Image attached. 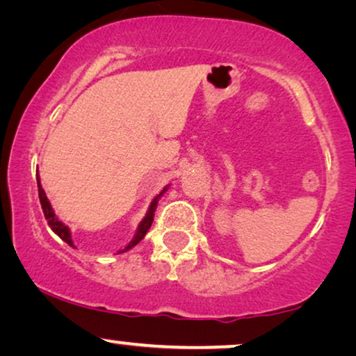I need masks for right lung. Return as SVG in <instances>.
<instances>
[{
	"mask_svg": "<svg viewBox=\"0 0 356 356\" xmlns=\"http://www.w3.org/2000/svg\"><path fill=\"white\" fill-rule=\"evenodd\" d=\"M37 184H38V197H40V204H42L43 213H45V218H47L48 225H50L51 230L55 232L56 235L60 236L63 241H66L67 245L74 248V243H72V238H71V232H70V228H67V227L65 225V223H63L61 220H58L56 213H55V211H53V207H51L50 201H48V199H47V194H45V191H43V188H42V184H40V178H38V173H37ZM167 189H168V186H165V188L162 189V191H160V194H157V196L154 197V201L150 202V207H149L147 213H145V217L143 218V222L139 223L138 232H136L134 238H133V240L129 241V245L126 246L124 250H121L120 252H124V251L131 250V248L138 245V243H139L140 240H143V238L145 236V233L149 232V228H150V225H152V222H154V213H155V209H157L159 199L163 196V193L167 191Z\"/></svg>",
	"mask_w": 356,
	"mask_h": 356,
	"instance_id": "1",
	"label": "right lung"
}]
</instances>
